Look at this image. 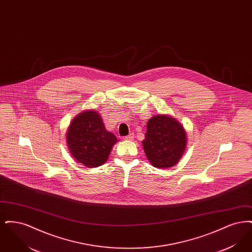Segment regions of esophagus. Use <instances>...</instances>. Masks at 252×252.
<instances>
[{"mask_svg":"<svg viewBox=\"0 0 252 252\" xmlns=\"http://www.w3.org/2000/svg\"><path fill=\"white\" fill-rule=\"evenodd\" d=\"M134 138H135V136H134V134L131 133V134H129V135H127V136H126L125 137V139L126 140H127V141H133L134 140Z\"/></svg>","mask_w":252,"mask_h":252,"instance_id":"obj_1","label":"esophagus"}]
</instances>
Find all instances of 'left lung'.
Segmentation results:
<instances>
[{"instance_id":"1","label":"left lung","mask_w":252,"mask_h":252,"mask_svg":"<svg viewBox=\"0 0 252 252\" xmlns=\"http://www.w3.org/2000/svg\"><path fill=\"white\" fill-rule=\"evenodd\" d=\"M146 129L142 144L147 159L154 167H174L187 145L183 126L170 115L158 114L148 120Z\"/></svg>"}]
</instances>
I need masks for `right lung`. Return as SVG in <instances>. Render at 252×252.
Masks as SVG:
<instances>
[{
    "instance_id": "obj_1",
    "label": "right lung",
    "mask_w": 252,
    "mask_h": 252,
    "mask_svg": "<svg viewBox=\"0 0 252 252\" xmlns=\"http://www.w3.org/2000/svg\"><path fill=\"white\" fill-rule=\"evenodd\" d=\"M117 138L108 131L100 114L85 110L71 122L66 133V143L72 158L88 168L103 165Z\"/></svg>"
}]
</instances>
